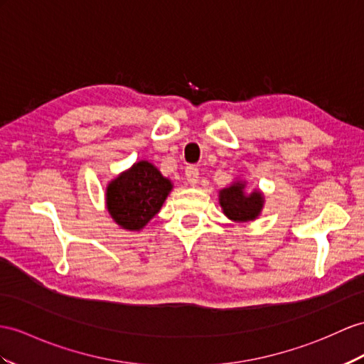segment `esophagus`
I'll return each instance as SVG.
<instances>
[{"instance_id":"obj_1","label":"esophagus","mask_w":364,"mask_h":364,"mask_svg":"<svg viewBox=\"0 0 364 364\" xmlns=\"http://www.w3.org/2000/svg\"><path fill=\"white\" fill-rule=\"evenodd\" d=\"M185 181H187L188 185L194 187L199 181V170L196 166H187L185 168Z\"/></svg>"}]
</instances>
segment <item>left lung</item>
<instances>
[{"mask_svg": "<svg viewBox=\"0 0 364 364\" xmlns=\"http://www.w3.org/2000/svg\"><path fill=\"white\" fill-rule=\"evenodd\" d=\"M245 182L236 181L230 187L219 191V203L224 215L235 223H247L261 215L264 207V194L259 190L247 194Z\"/></svg>", "mask_w": 364, "mask_h": 364, "instance_id": "8db88e82", "label": "left lung"}]
</instances>
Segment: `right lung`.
<instances>
[{
    "mask_svg": "<svg viewBox=\"0 0 364 364\" xmlns=\"http://www.w3.org/2000/svg\"><path fill=\"white\" fill-rule=\"evenodd\" d=\"M173 183L148 161L123 171L106 187V208L114 223L129 232H139L162 208Z\"/></svg>",
    "mask_w": 364,
    "mask_h": 364,
    "instance_id": "1",
    "label": "right lung"
}]
</instances>
